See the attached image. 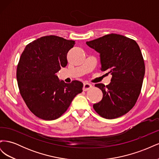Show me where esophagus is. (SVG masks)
Returning <instances> with one entry per match:
<instances>
[{
    "label": "esophagus",
    "mask_w": 159,
    "mask_h": 159,
    "mask_svg": "<svg viewBox=\"0 0 159 159\" xmlns=\"http://www.w3.org/2000/svg\"><path fill=\"white\" fill-rule=\"evenodd\" d=\"M91 88H92V85L89 83L88 82H85L84 84V87H83V90L84 91H88L89 89H90Z\"/></svg>",
    "instance_id": "esophagus-1"
}]
</instances>
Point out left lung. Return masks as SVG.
<instances>
[{
    "label": "left lung",
    "instance_id": "8db88e82",
    "mask_svg": "<svg viewBox=\"0 0 159 159\" xmlns=\"http://www.w3.org/2000/svg\"><path fill=\"white\" fill-rule=\"evenodd\" d=\"M86 44L100 54L102 71L112 75L109 84H96L103 98L93 104L101 117L112 119L126 114L140 95L145 66L137 43L117 34H110Z\"/></svg>",
    "mask_w": 159,
    "mask_h": 159
}]
</instances>
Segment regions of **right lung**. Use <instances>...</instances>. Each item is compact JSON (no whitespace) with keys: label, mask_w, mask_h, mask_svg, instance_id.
I'll return each mask as SVG.
<instances>
[{"label":"right lung","mask_w":159,"mask_h":159,"mask_svg":"<svg viewBox=\"0 0 159 159\" xmlns=\"http://www.w3.org/2000/svg\"><path fill=\"white\" fill-rule=\"evenodd\" d=\"M75 44L61 37L46 36L30 42L22 53L16 70L18 88L36 117L47 121L59 118L82 92L81 81L66 84L56 75L61 67L67 66V54Z\"/></svg>","instance_id":"add662e5"}]
</instances>
